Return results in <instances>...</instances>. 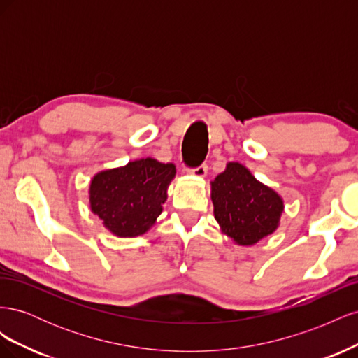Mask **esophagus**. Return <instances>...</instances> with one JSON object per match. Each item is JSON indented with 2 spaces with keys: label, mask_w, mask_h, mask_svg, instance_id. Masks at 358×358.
I'll list each match as a JSON object with an SVG mask.
<instances>
[{
  "label": "esophagus",
  "mask_w": 358,
  "mask_h": 358,
  "mask_svg": "<svg viewBox=\"0 0 358 358\" xmlns=\"http://www.w3.org/2000/svg\"><path fill=\"white\" fill-rule=\"evenodd\" d=\"M188 173L192 176H197V178H204L206 175H208V164L206 162H203V164L197 166V167H192V169H188Z\"/></svg>",
  "instance_id": "1"
}]
</instances>
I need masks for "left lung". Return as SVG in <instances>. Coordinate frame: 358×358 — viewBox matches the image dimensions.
I'll return each mask as SVG.
<instances>
[{
  "label": "left lung",
  "mask_w": 358,
  "mask_h": 358,
  "mask_svg": "<svg viewBox=\"0 0 358 358\" xmlns=\"http://www.w3.org/2000/svg\"><path fill=\"white\" fill-rule=\"evenodd\" d=\"M215 220L239 245H254L272 234L284 210L278 194L259 183L246 167L230 162L212 182Z\"/></svg>",
  "instance_id": "1"
}]
</instances>
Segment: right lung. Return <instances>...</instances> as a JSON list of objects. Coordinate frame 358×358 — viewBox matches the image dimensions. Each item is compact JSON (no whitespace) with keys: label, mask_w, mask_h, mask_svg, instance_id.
<instances>
[{"label":"right lung","mask_w":358,"mask_h":358,"mask_svg":"<svg viewBox=\"0 0 358 358\" xmlns=\"http://www.w3.org/2000/svg\"><path fill=\"white\" fill-rule=\"evenodd\" d=\"M175 173L171 162L154 158L101 171L91 182V210L119 237L143 234L161 213Z\"/></svg>","instance_id":"add662e5"}]
</instances>
